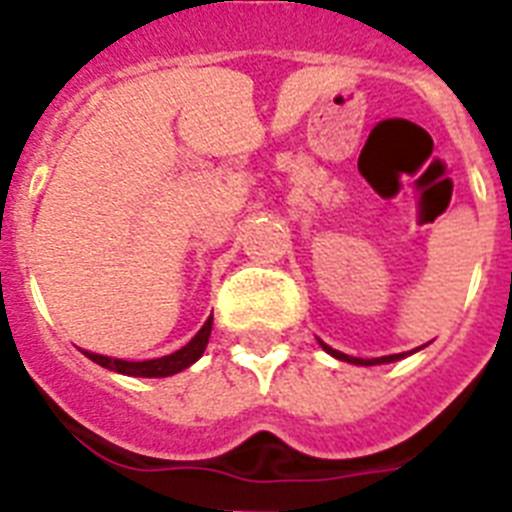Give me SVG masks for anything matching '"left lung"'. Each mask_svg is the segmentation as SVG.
Wrapping results in <instances>:
<instances>
[{"instance_id": "left-lung-1", "label": "left lung", "mask_w": 512, "mask_h": 512, "mask_svg": "<svg viewBox=\"0 0 512 512\" xmlns=\"http://www.w3.org/2000/svg\"><path fill=\"white\" fill-rule=\"evenodd\" d=\"M321 348L327 350V353H332L335 358H340V361H350V364H361V366L385 364V361H398V358H404V353H398V356H382V358H353V356H345V353H340V350H332L329 345H324V342H321Z\"/></svg>"}]
</instances>
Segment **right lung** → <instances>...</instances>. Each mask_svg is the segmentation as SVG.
Returning a JSON list of instances; mask_svg holds the SVG:
<instances>
[{"mask_svg": "<svg viewBox=\"0 0 512 512\" xmlns=\"http://www.w3.org/2000/svg\"><path fill=\"white\" fill-rule=\"evenodd\" d=\"M209 332H212V316H209L207 324L196 332V337H193L188 345H183V348L170 353V356L151 358V361H122V358L98 356V353H87V350H84V356L92 358L95 364L106 366L111 372L130 374V377H170V374L188 369V366L204 353V348H207L209 342Z\"/></svg>", "mask_w": 512, "mask_h": 512, "instance_id": "right-lung-1", "label": "right lung"}]
</instances>
